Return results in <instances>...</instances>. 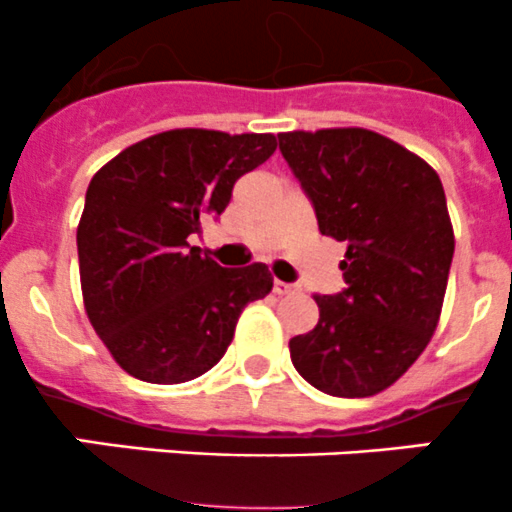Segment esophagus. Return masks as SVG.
Listing matches in <instances>:
<instances>
[{
  "mask_svg": "<svg viewBox=\"0 0 512 512\" xmlns=\"http://www.w3.org/2000/svg\"><path fill=\"white\" fill-rule=\"evenodd\" d=\"M272 289H275V294H280V297H282V294H294V292H297V285H289V282L275 280V287H272Z\"/></svg>",
  "mask_w": 512,
  "mask_h": 512,
  "instance_id": "1",
  "label": "esophagus"
}]
</instances>
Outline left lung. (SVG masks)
Wrapping results in <instances>:
<instances>
[{"label":"left lung","mask_w":512,"mask_h":512,"mask_svg":"<svg viewBox=\"0 0 512 512\" xmlns=\"http://www.w3.org/2000/svg\"><path fill=\"white\" fill-rule=\"evenodd\" d=\"M277 138L319 232L347 242L339 262L347 287L314 294L319 322L289 339L292 364L329 396H374L409 371L441 317L456 247L441 178L366 128Z\"/></svg>","instance_id":"obj_1"}]
</instances>
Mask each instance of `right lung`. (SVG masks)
I'll return each instance as SVG.
<instances>
[{"instance_id":"obj_1","label":"right lung","mask_w":512,"mask_h":512,"mask_svg":"<svg viewBox=\"0 0 512 512\" xmlns=\"http://www.w3.org/2000/svg\"><path fill=\"white\" fill-rule=\"evenodd\" d=\"M275 148L272 133L175 128L91 178L76 230L81 292L123 371L148 384L198 379L223 359L242 309L270 294L267 265L225 270L188 240Z\"/></svg>"}]
</instances>
